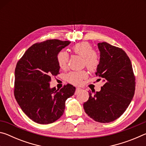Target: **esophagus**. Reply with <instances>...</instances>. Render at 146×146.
<instances>
[{
  "label": "esophagus",
  "instance_id": "esophagus-1",
  "mask_svg": "<svg viewBox=\"0 0 146 146\" xmlns=\"http://www.w3.org/2000/svg\"><path fill=\"white\" fill-rule=\"evenodd\" d=\"M81 90V89L80 88H76V91H75V94L78 92V91H79Z\"/></svg>",
  "mask_w": 146,
  "mask_h": 146
}]
</instances>
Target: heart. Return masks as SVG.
I'll return each instance as SVG.
<instances>
[{"label": "heart", "mask_w": 146, "mask_h": 146, "mask_svg": "<svg viewBox=\"0 0 146 146\" xmlns=\"http://www.w3.org/2000/svg\"><path fill=\"white\" fill-rule=\"evenodd\" d=\"M71 51L74 54L82 56V64L89 70L93 71L97 68L99 64V56L95 51L93 50V46L88 42H82L73 45ZM69 56L65 51H61L56 55L59 68L65 70L68 67ZM88 73L86 71H72L68 74L67 80L70 83L74 85H79L82 83L83 79L87 78Z\"/></svg>", "instance_id": "1"}]
</instances>
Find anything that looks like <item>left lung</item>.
Here are the masks:
<instances>
[{
	"label": "left lung",
	"mask_w": 146,
	"mask_h": 146,
	"mask_svg": "<svg viewBox=\"0 0 146 146\" xmlns=\"http://www.w3.org/2000/svg\"><path fill=\"white\" fill-rule=\"evenodd\" d=\"M100 62L96 75L104 85L89 99L84 109L90 118L109 123L119 118L132 100L135 90V76L129 58L122 49L106 42L98 44Z\"/></svg>",
	"instance_id": "1"
}]
</instances>
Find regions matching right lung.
<instances>
[{
  "mask_svg": "<svg viewBox=\"0 0 146 146\" xmlns=\"http://www.w3.org/2000/svg\"><path fill=\"white\" fill-rule=\"evenodd\" d=\"M70 41L57 39L36 43L17 63L14 95L23 112L34 122L48 124L63 115L66 100L75 88L68 84L60 90L50 88L51 76L59 74L56 55Z\"/></svg>",
  "mask_w": 146,
  "mask_h": 146,
  "instance_id": "1",
  "label": "right lung"
}]
</instances>
